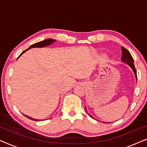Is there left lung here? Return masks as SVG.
I'll return each mask as SVG.
<instances>
[{
	"mask_svg": "<svg viewBox=\"0 0 147 147\" xmlns=\"http://www.w3.org/2000/svg\"><path fill=\"white\" fill-rule=\"evenodd\" d=\"M121 61L123 62V63L127 64V65L129 66V67L131 68L132 69V71L134 72V76H135L136 79H137V76H136V71L135 69V67H134V60L133 58H132L131 54L130 53V52L128 51L127 49H125L124 47H122V58H121ZM86 112H88L87 111V108H86ZM90 117L94 118V117L90 115V114H88ZM108 123H110V122H108Z\"/></svg>",
	"mask_w": 147,
	"mask_h": 147,
	"instance_id": "obj_1",
	"label": "left lung"
}]
</instances>
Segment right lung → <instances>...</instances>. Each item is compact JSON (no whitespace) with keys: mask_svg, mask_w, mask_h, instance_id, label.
Returning <instances> with one entry per match:
<instances>
[{"mask_svg":"<svg viewBox=\"0 0 147 147\" xmlns=\"http://www.w3.org/2000/svg\"><path fill=\"white\" fill-rule=\"evenodd\" d=\"M56 40L55 39H45V40H43V41H39V42H37V43H36L35 44H33V45L30 46V47L28 48L27 49H26L25 51H24L22 52L21 53V55H20L19 57H18L17 59H19L20 56H21L22 54H23L25 52H26L27 51V50H29L30 49H31V48H35V47H46V46H49L50 45H51V44H53L54 42H55ZM24 116H25L26 117L28 118H30L31 120H35V121H38V120H39V119H35V118H31L29 117V116H28L27 115H25V114H23Z\"/></svg>","mask_w":147,"mask_h":147,"instance_id":"add662e5","label":"right lung"}]
</instances>
